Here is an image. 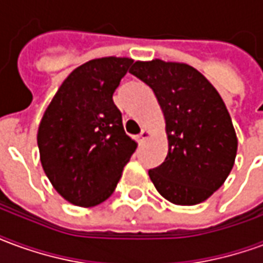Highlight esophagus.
Masks as SVG:
<instances>
[{
	"mask_svg": "<svg viewBox=\"0 0 263 263\" xmlns=\"http://www.w3.org/2000/svg\"><path fill=\"white\" fill-rule=\"evenodd\" d=\"M148 137H149L148 129H142V131H141V134H139V135L137 137L138 142H143V141H145V139H146Z\"/></svg>",
	"mask_w": 263,
	"mask_h": 263,
	"instance_id": "obj_1",
	"label": "esophagus"
}]
</instances>
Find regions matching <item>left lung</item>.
Masks as SVG:
<instances>
[{
  "instance_id": "8db88e82",
  "label": "left lung",
  "mask_w": 263,
  "mask_h": 263,
  "mask_svg": "<svg viewBox=\"0 0 263 263\" xmlns=\"http://www.w3.org/2000/svg\"><path fill=\"white\" fill-rule=\"evenodd\" d=\"M129 73L154 90L169 149L149 177L166 200L194 205L222 186L237 156V135L218 91L200 71L163 60L135 62Z\"/></svg>"
}]
</instances>
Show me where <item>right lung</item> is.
Here are the masks:
<instances>
[{"mask_svg": "<svg viewBox=\"0 0 263 263\" xmlns=\"http://www.w3.org/2000/svg\"><path fill=\"white\" fill-rule=\"evenodd\" d=\"M132 62L111 56L79 66L43 114L37 131L43 171L74 205L92 207L107 200L137 149L112 100Z\"/></svg>", "mask_w": 263, "mask_h": 263, "instance_id": "right-lung-1", "label": "right lung"}]
</instances>
